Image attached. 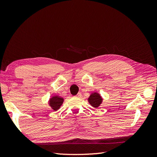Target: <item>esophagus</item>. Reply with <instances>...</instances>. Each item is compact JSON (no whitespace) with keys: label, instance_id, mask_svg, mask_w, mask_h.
Segmentation results:
<instances>
[{"label":"esophagus","instance_id":"34e87169","mask_svg":"<svg viewBox=\"0 0 157 157\" xmlns=\"http://www.w3.org/2000/svg\"><path fill=\"white\" fill-rule=\"evenodd\" d=\"M81 96H82L81 93H80V92H78V93L77 94V96H76V97H77V98H80V97H81Z\"/></svg>","mask_w":157,"mask_h":157}]
</instances>
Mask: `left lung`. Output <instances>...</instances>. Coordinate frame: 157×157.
<instances>
[{"label": "left lung", "instance_id": "8db88e82", "mask_svg": "<svg viewBox=\"0 0 157 157\" xmlns=\"http://www.w3.org/2000/svg\"><path fill=\"white\" fill-rule=\"evenodd\" d=\"M88 101L93 107L98 108L102 103L103 98L99 93L95 92L90 95L88 98Z\"/></svg>", "mask_w": 157, "mask_h": 157}]
</instances>
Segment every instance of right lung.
I'll use <instances>...</instances> for the list:
<instances>
[{
    "mask_svg": "<svg viewBox=\"0 0 157 157\" xmlns=\"http://www.w3.org/2000/svg\"><path fill=\"white\" fill-rule=\"evenodd\" d=\"M64 101L63 98L59 96H52L48 100V105L54 111H57L62 105Z\"/></svg>",
    "mask_w": 157,
    "mask_h": 157,
    "instance_id": "right-lung-1",
    "label": "right lung"
}]
</instances>
